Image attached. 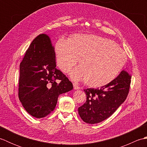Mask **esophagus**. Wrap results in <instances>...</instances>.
<instances>
[{
	"mask_svg": "<svg viewBox=\"0 0 147 147\" xmlns=\"http://www.w3.org/2000/svg\"><path fill=\"white\" fill-rule=\"evenodd\" d=\"M73 87L74 90H80V87L78 86V85H77L75 83H73Z\"/></svg>",
	"mask_w": 147,
	"mask_h": 147,
	"instance_id": "34e87169",
	"label": "esophagus"
}]
</instances>
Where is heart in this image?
Masks as SVG:
<instances>
[{
    "label": "heart",
    "instance_id": "obj_1",
    "mask_svg": "<svg viewBox=\"0 0 147 147\" xmlns=\"http://www.w3.org/2000/svg\"><path fill=\"white\" fill-rule=\"evenodd\" d=\"M55 60L63 72L69 71L78 61L80 67L71 73L73 80L85 81L86 85L99 88L116 79L125 65V52L112 40L88 34H75L60 38L54 46Z\"/></svg>",
    "mask_w": 147,
    "mask_h": 147
}]
</instances>
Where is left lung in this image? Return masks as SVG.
I'll list each match as a JSON object with an SVG mask.
<instances>
[{"label":"left lung","instance_id":"left-lung-1","mask_svg":"<svg viewBox=\"0 0 147 147\" xmlns=\"http://www.w3.org/2000/svg\"><path fill=\"white\" fill-rule=\"evenodd\" d=\"M131 76L125 71L108 85L101 88L84 90L86 100L78 108L82 120L88 124H96L109 117L125 101L128 94Z\"/></svg>","mask_w":147,"mask_h":147}]
</instances>
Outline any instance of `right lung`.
Segmentation results:
<instances>
[{"instance_id": "obj_1", "label": "right lung", "mask_w": 147, "mask_h": 147, "mask_svg": "<svg viewBox=\"0 0 147 147\" xmlns=\"http://www.w3.org/2000/svg\"><path fill=\"white\" fill-rule=\"evenodd\" d=\"M55 67L54 47L47 35H38L21 62L19 80V98L34 117L47 116L54 110L59 96L73 88L72 83Z\"/></svg>"}]
</instances>
